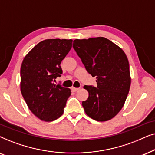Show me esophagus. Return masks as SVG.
<instances>
[{
  "mask_svg": "<svg viewBox=\"0 0 155 155\" xmlns=\"http://www.w3.org/2000/svg\"><path fill=\"white\" fill-rule=\"evenodd\" d=\"M79 88H75V87H72V88H71V90L73 91L74 92H76V91H77L79 90Z\"/></svg>",
  "mask_w": 155,
  "mask_h": 155,
  "instance_id": "34e87169",
  "label": "esophagus"
}]
</instances>
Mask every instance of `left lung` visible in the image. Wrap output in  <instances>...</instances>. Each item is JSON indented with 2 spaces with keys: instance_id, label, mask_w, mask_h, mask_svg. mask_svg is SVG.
<instances>
[{
  "instance_id": "1",
  "label": "left lung",
  "mask_w": 155,
  "mask_h": 155,
  "mask_svg": "<svg viewBox=\"0 0 155 155\" xmlns=\"http://www.w3.org/2000/svg\"><path fill=\"white\" fill-rule=\"evenodd\" d=\"M73 47L97 86H84L88 98L82 102L86 115L96 121H107L122 109L130 87V66L120 47L99 37L74 40Z\"/></svg>"
}]
</instances>
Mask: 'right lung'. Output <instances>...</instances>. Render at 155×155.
I'll use <instances>...</instances> for the list:
<instances>
[{
	"label": "right lung",
	"instance_id": "add662e5",
	"mask_svg": "<svg viewBox=\"0 0 155 155\" xmlns=\"http://www.w3.org/2000/svg\"><path fill=\"white\" fill-rule=\"evenodd\" d=\"M72 40L48 39L35 45L20 68V91L28 108L38 118L51 122L64 113L71 90L54 83L62 74L61 62Z\"/></svg>",
	"mask_w": 155,
	"mask_h": 155
}]
</instances>
